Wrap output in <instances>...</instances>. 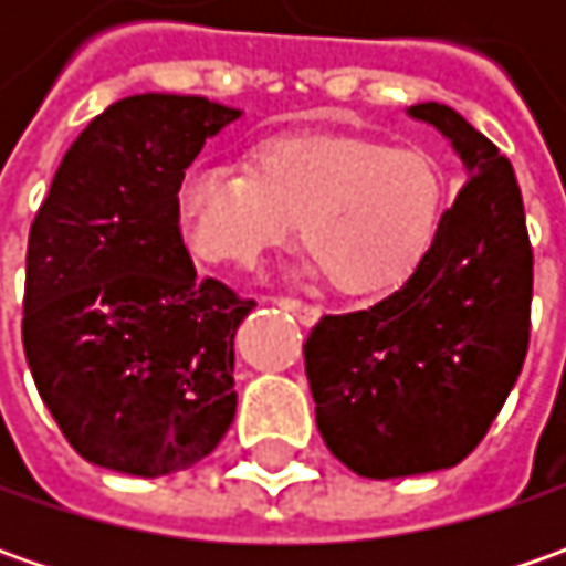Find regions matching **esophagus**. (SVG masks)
<instances>
[{
    "label": "esophagus",
    "instance_id": "obj_1",
    "mask_svg": "<svg viewBox=\"0 0 566 566\" xmlns=\"http://www.w3.org/2000/svg\"><path fill=\"white\" fill-rule=\"evenodd\" d=\"M273 302H276L280 308L293 312V315L298 317V321H302L305 327H312L317 317H321V308H317V305H308V302H298V298H273Z\"/></svg>",
    "mask_w": 566,
    "mask_h": 566
}]
</instances>
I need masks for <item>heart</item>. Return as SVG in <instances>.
<instances>
[{"instance_id": "heart-1", "label": "heart", "mask_w": 566, "mask_h": 566, "mask_svg": "<svg viewBox=\"0 0 566 566\" xmlns=\"http://www.w3.org/2000/svg\"><path fill=\"white\" fill-rule=\"evenodd\" d=\"M245 172L198 164L176 188L179 232L207 264L251 268L298 223L305 273L380 298L422 271L444 223V169L422 147L293 132L254 144Z\"/></svg>"}]
</instances>
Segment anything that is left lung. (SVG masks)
<instances>
[{
  "label": "left lung",
  "mask_w": 566,
  "mask_h": 566,
  "mask_svg": "<svg viewBox=\"0 0 566 566\" xmlns=\"http://www.w3.org/2000/svg\"><path fill=\"white\" fill-rule=\"evenodd\" d=\"M406 116L444 135L467 186L422 271L365 312L324 315L305 343L317 431L365 479L457 467L501 412L530 346L533 249L511 160L444 103Z\"/></svg>",
  "instance_id": "left-lung-1"
}]
</instances>
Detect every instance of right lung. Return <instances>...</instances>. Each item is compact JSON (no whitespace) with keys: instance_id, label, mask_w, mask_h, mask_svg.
Segmentation results:
<instances>
[{"instance_id":"obj_1","label":"right lung","mask_w":566,"mask_h":566,"mask_svg":"<svg viewBox=\"0 0 566 566\" xmlns=\"http://www.w3.org/2000/svg\"><path fill=\"white\" fill-rule=\"evenodd\" d=\"M235 119L207 97L116 99L65 150L33 217L24 356L94 467L182 472L235 419L232 339L251 302L198 280L176 223L186 169Z\"/></svg>"}]
</instances>
